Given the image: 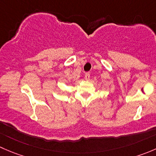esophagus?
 <instances>
[{
  "label": "esophagus",
  "mask_w": 156,
  "mask_h": 156,
  "mask_svg": "<svg viewBox=\"0 0 156 156\" xmlns=\"http://www.w3.org/2000/svg\"><path fill=\"white\" fill-rule=\"evenodd\" d=\"M90 75L89 72H86L85 75H84V78H85L86 80H89L90 79Z\"/></svg>",
  "instance_id": "esophagus-1"
}]
</instances>
